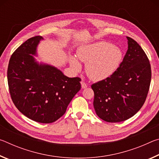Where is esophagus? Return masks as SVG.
I'll return each instance as SVG.
<instances>
[{
    "label": "esophagus",
    "mask_w": 159,
    "mask_h": 159,
    "mask_svg": "<svg viewBox=\"0 0 159 159\" xmlns=\"http://www.w3.org/2000/svg\"><path fill=\"white\" fill-rule=\"evenodd\" d=\"M81 87L82 88H86L88 87V85L84 81H81Z\"/></svg>",
    "instance_id": "1"
}]
</instances>
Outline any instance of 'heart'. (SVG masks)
<instances>
[{"mask_svg":"<svg viewBox=\"0 0 159 159\" xmlns=\"http://www.w3.org/2000/svg\"><path fill=\"white\" fill-rule=\"evenodd\" d=\"M122 57L119 48L107 42L85 45L78 50V57L86 63V74L93 80L105 79L114 74L121 62ZM71 64L76 71L81 68L76 58L71 57Z\"/></svg>","mask_w":159,"mask_h":159,"instance_id":"b5f03b06","label":"heart"}]
</instances>
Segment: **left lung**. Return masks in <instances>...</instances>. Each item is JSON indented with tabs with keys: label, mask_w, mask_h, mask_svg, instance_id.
<instances>
[{
	"label": "left lung",
	"mask_w": 159,
	"mask_h": 159,
	"mask_svg": "<svg viewBox=\"0 0 159 159\" xmlns=\"http://www.w3.org/2000/svg\"><path fill=\"white\" fill-rule=\"evenodd\" d=\"M128 50L111 76L91 85L97 115L109 123L131 118L143 106L152 79L149 60L140 45L130 37Z\"/></svg>",
	"instance_id": "1"
}]
</instances>
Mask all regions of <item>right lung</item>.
Returning a JSON list of instances; mask_svg holds the SVG:
<instances>
[{
	"label": "right lung",
	"instance_id": "1",
	"mask_svg": "<svg viewBox=\"0 0 159 159\" xmlns=\"http://www.w3.org/2000/svg\"><path fill=\"white\" fill-rule=\"evenodd\" d=\"M42 36L21 44L10 59L7 83L10 96L21 114L34 121L55 122L62 116L81 85L79 77L69 78L60 70L35 61Z\"/></svg>",
	"mask_w": 159,
	"mask_h": 159
}]
</instances>
